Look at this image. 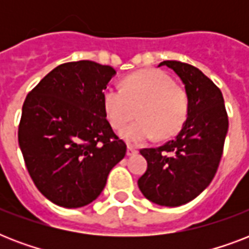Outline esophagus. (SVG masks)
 <instances>
[{
    "label": "esophagus",
    "mask_w": 249,
    "mask_h": 249,
    "mask_svg": "<svg viewBox=\"0 0 249 249\" xmlns=\"http://www.w3.org/2000/svg\"><path fill=\"white\" fill-rule=\"evenodd\" d=\"M137 148H134V147H132V146H128V150H126V155L128 156H132V155H134V154H137Z\"/></svg>",
    "instance_id": "34e87169"
}]
</instances>
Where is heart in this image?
Returning a JSON list of instances; mask_svg holds the SVG:
<instances>
[{"label": "heart", "mask_w": 249, "mask_h": 249, "mask_svg": "<svg viewBox=\"0 0 249 249\" xmlns=\"http://www.w3.org/2000/svg\"><path fill=\"white\" fill-rule=\"evenodd\" d=\"M102 105L109 124L123 128L138 108L140 120L125 126L120 137L130 144H142L154 140L174 136L185 124L189 113V98L183 89L158 70H143L124 80V89L106 88Z\"/></svg>", "instance_id": "b5f03b06"}]
</instances>
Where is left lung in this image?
<instances>
[{
	"label": "left lung",
	"mask_w": 249,
	"mask_h": 249,
	"mask_svg": "<svg viewBox=\"0 0 249 249\" xmlns=\"http://www.w3.org/2000/svg\"><path fill=\"white\" fill-rule=\"evenodd\" d=\"M185 85L189 113L174 140L156 148H142L147 170L138 179L144 197L164 207L186 204L207 189L220 164L229 129L221 90L191 64L164 60Z\"/></svg>",
	"instance_id": "obj_1"
}]
</instances>
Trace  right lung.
Here are the masks:
<instances>
[{
  "label": "right lung",
  "mask_w": 249,
  "mask_h": 249,
  "mask_svg": "<svg viewBox=\"0 0 249 249\" xmlns=\"http://www.w3.org/2000/svg\"><path fill=\"white\" fill-rule=\"evenodd\" d=\"M116 71L91 60L60 64L27 95L18 140L25 166L45 197L80 208L103 191L126 154L106 119L102 93Z\"/></svg>",
  "instance_id": "right-lung-1"
}]
</instances>
